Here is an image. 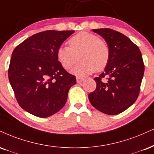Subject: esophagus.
I'll use <instances>...</instances> for the list:
<instances>
[{"instance_id": "esophagus-1", "label": "esophagus", "mask_w": 154, "mask_h": 154, "mask_svg": "<svg viewBox=\"0 0 154 154\" xmlns=\"http://www.w3.org/2000/svg\"><path fill=\"white\" fill-rule=\"evenodd\" d=\"M84 78H83V77H77V83H81L82 82L83 80H84Z\"/></svg>"}]
</instances>
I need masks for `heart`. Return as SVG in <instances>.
I'll return each instance as SVG.
<instances>
[{
  "instance_id": "obj_1",
  "label": "heart",
  "mask_w": 154,
  "mask_h": 154,
  "mask_svg": "<svg viewBox=\"0 0 154 154\" xmlns=\"http://www.w3.org/2000/svg\"><path fill=\"white\" fill-rule=\"evenodd\" d=\"M69 47L61 46L57 49V59L63 67L70 69L79 61L82 62L73 70L77 75H85L106 67L110 60V49L104 40L91 33L79 32L68 41Z\"/></svg>"
}]
</instances>
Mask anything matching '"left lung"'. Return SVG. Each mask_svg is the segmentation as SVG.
I'll use <instances>...</instances> for the list:
<instances>
[{
    "label": "left lung",
    "instance_id": "1",
    "mask_svg": "<svg viewBox=\"0 0 154 154\" xmlns=\"http://www.w3.org/2000/svg\"><path fill=\"white\" fill-rule=\"evenodd\" d=\"M106 41L110 60L105 71L94 78L95 91L88 97L103 113L118 115L131 107L139 95L144 64L141 52L126 36L111 29H93Z\"/></svg>",
    "mask_w": 154,
    "mask_h": 154
}]
</instances>
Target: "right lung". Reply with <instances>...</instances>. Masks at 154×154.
<instances>
[{
  "label": "right lung",
  "instance_id": "1",
  "mask_svg": "<svg viewBox=\"0 0 154 154\" xmlns=\"http://www.w3.org/2000/svg\"><path fill=\"white\" fill-rule=\"evenodd\" d=\"M75 31H44L15 48L8 79L18 105L39 118H47L65 105L75 76L63 68L57 49Z\"/></svg>",
  "mask_w": 154,
  "mask_h": 154
}]
</instances>
